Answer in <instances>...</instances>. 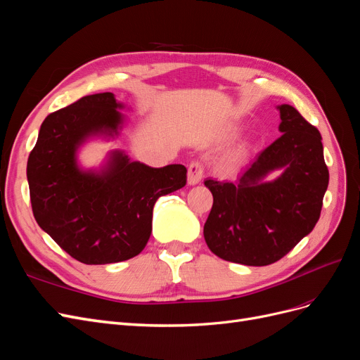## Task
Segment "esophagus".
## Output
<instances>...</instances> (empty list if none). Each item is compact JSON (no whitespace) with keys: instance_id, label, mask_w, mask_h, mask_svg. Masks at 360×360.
Instances as JSON below:
<instances>
[{"instance_id":"obj_1","label":"esophagus","mask_w":360,"mask_h":360,"mask_svg":"<svg viewBox=\"0 0 360 360\" xmlns=\"http://www.w3.org/2000/svg\"><path fill=\"white\" fill-rule=\"evenodd\" d=\"M202 172H204V168L201 163L198 160H193L188 168V183L191 186H195V184H198L201 181Z\"/></svg>"}]
</instances>
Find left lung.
Segmentation results:
<instances>
[{"instance_id":"obj_1","label":"left lung","mask_w":360,"mask_h":360,"mask_svg":"<svg viewBox=\"0 0 360 360\" xmlns=\"http://www.w3.org/2000/svg\"><path fill=\"white\" fill-rule=\"evenodd\" d=\"M282 135L238 174L207 179L213 205L204 238L214 255L245 266H269L287 255L320 219L329 184L321 135L291 105H279ZM281 170L275 180L265 177Z\"/></svg>"}]
</instances>
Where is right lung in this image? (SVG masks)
Masks as SVG:
<instances>
[{
    "mask_svg": "<svg viewBox=\"0 0 360 360\" xmlns=\"http://www.w3.org/2000/svg\"><path fill=\"white\" fill-rule=\"evenodd\" d=\"M122 108L112 93H99L49 114L27 163L39 226L84 264L138 255L150 238L158 198L186 184L183 165L151 168L120 150L111 151L101 169L78 165V150L90 138L118 136Z\"/></svg>",
    "mask_w": 360,
    "mask_h": 360,
    "instance_id": "obj_1",
    "label": "right lung"
}]
</instances>
